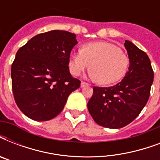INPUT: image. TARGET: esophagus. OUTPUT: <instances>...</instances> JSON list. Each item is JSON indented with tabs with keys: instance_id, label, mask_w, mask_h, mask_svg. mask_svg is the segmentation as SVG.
Returning a JSON list of instances; mask_svg holds the SVG:
<instances>
[{
	"instance_id": "34e87169",
	"label": "esophagus",
	"mask_w": 160,
	"mask_h": 160,
	"mask_svg": "<svg viewBox=\"0 0 160 160\" xmlns=\"http://www.w3.org/2000/svg\"><path fill=\"white\" fill-rule=\"evenodd\" d=\"M87 85H89V84L86 82H85V81H82V82H81V84H80V86H81V87H85V86H87Z\"/></svg>"
}]
</instances>
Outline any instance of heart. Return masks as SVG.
<instances>
[{
	"instance_id": "1",
	"label": "heart",
	"mask_w": 160,
	"mask_h": 160,
	"mask_svg": "<svg viewBox=\"0 0 160 160\" xmlns=\"http://www.w3.org/2000/svg\"><path fill=\"white\" fill-rule=\"evenodd\" d=\"M129 64L126 54L119 46L109 42L85 44L81 50L73 51L69 60L70 71L73 75L79 76L90 65V79L103 85L121 80L126 74Z\"/></svg>"
}]
</instances>
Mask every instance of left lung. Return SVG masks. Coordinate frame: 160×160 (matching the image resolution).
Listing matches in <instances>:
<instances>
[{
	"mask_svg": "<svg viewBox=\"0 0 160 160\" xmlns=\"http://www.w3.org/2000/svg\"><path fill=\"white\" fill-rule=\"evenodd\" d=\"M124 46L129 59V70L114 86L93 88L87 104L90 115L99 125L109 129L126 126L146 105L154 81V71L145 52L129 41Z\"/></svg>",
	"mask_w": 160,
	"mask_h": 160,
	"instance_id": "8db88e82",
	"label": "left lung"
}]
</instances>
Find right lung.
I'll return each mask as SVG.
<instances>
[{"label":"right lung","instance_id":"1","mask_svg":"<svg viewBox=\"0 0 160 160\" xmlns=\"http://www.w3.org/2000/svg\"><path fill=\"white\" fill-rule=\"evenodd\" d=\"M76 36L65 31L39 34L21 46L11 65L15 101L22 113L46 121L62 111L68 96L80 86L69 71Z\"/></svg>","mask_w":160,"mask_h":160}]
</instances>
